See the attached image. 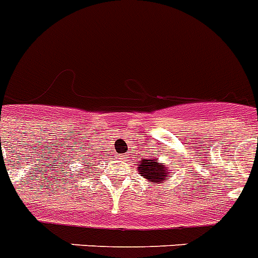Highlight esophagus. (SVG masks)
<instances>
[{
  "mask_svg": "<svg viewBox=\"0 0 258 258\" xmlns=\"http://www.w3.org/2000/svg\"><path fill=\"white\" fill-rule=\"evenodd\" d=\"M126 155H118V159H126Z\"/></svg>",
  "mask_w": 258,
  "mask_h": 258,
  "instance_id": "1",
  "label": "esophagus"
}]
</instances>
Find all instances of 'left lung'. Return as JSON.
<instances>
[{"label": "left lung", "mask_w": 258, "mask_h": 258, "mask_svg": "<svg viewBox=\"0 0 258 258\" xmlns=\"http://www.w3.org/2000/svg\"><path fill=\"white\" fill-rule=\"evenodd\" d=\"M156 156V154H155ZM138 172L141 176H144L147 181L160 184L168 177V168L164 163H159L156 158L140 160Z\"/></svg>", "instance_id": "8db88e82"}]
</instances>
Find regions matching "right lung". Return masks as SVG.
I'll use <instances>...</instances> for the list:
<instances>
[{
    "mask_svg": "<svg viewBox=\"0 0 258 258\" xmlns=\"http://www.w3.org/2000/svg\"><path fill=\"white\" fill-rule=\"evenodd\" d=\"M90 166H92V164H90ZM90 166H89V167H87V168H90Z\"/></svg>",
    "mask_w": 258,
    "mask_h": 258,
    "instance_id": "right-lung-1",
    "label": "right lung"
}]
</instances>
